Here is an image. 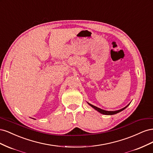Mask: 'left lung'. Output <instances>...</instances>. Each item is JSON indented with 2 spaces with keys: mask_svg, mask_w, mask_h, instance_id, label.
Returning <instances> with one entry per match:
<instances>
[{
  "mask_svg": "<svg viewBox=\"0 0 153 153\" xmlns=\"http://www.w3.org/2000/svg\"><path fill=\"white\" fill-rule=\"evenodd\" d=\"M130 103H131V102H130ZM130 103H129L128 105H126V106H125V107H124V108H121V109H120V110H115V111H107V110H103V109H101V108H98V107H97V106L92 105L90 104L89 103L87 102V103L89 104V105L91 106V107L94 108L96 110L98 111V112H99L100 113L102 114H104V115H114V114H117V113H119V112H121V111H123V110H124L126 108H127L128 106H129V105L130 104Z\"/></svg>",
  "mask_w": 153,
  "mask_h": 153,
  "instance_id": "left-lung-1",
  "label": "left lung"
}]
</instances>
